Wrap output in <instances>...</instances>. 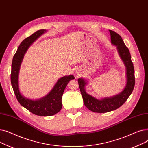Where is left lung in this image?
I'll return each mask as SVG.
<instances>
[{"mask_svg":"<svg viewBox=\"0 0 148 148\" xmlns=\"http://www.w3.org/2000/svg\"><path fill=\"white\" fill-rule=\"evenodd\" d=\"M111 43L116 46L119 55L126 67L127 83L123 90L119 94L111 97L97 99L88 94L85 90L88 83L86 80L82 78L78 79L79 86L83 99V103L89 110L96 113H106L114 110L125 103L133 92L135 85L134 69L128 49L121 36L113 30H109Z\"/></svg>","mask_w":148,"mask_h":148,"instance_id":"8db88e82","label":"left lung"}]
</instances>
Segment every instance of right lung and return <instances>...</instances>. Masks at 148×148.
<instances>
[{
  "mask_svg": "<svg viewBox=\"0 0 148 148\" xmlns=\"http://www.w3.org/2000/svg\"><path fill=\"white\" fill-rule=\"evenodd\" d=\"M45 32H46V30H39L21 42L13 57L11 82L14 94L18 101L23 107L34 114L50 116L56 114L61 110L62 95L68 82L74 79V77L73 75H69L61 77L47 95L38 99H31L23 96L20 93L18 84L20 68L26 51L30 45Z\"/></svg>",
  "mask_w": 148,
  "mask_h": 148,
  "instance_id": "1",
  "label": "right lung"
}]
</instances>
